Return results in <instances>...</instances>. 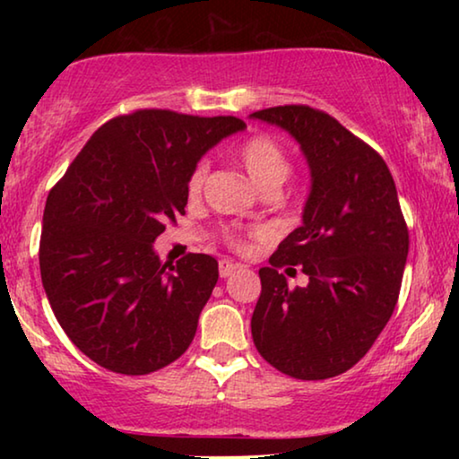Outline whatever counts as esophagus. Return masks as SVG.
Wrapping results in <instances>:
<instances>
[{"mask_svg":"<svg viewBox=\"0 0 459 459\" xmlns=\"http://www.w3.org/2000/svg\"><path fill=\"white\" fill-rule=\"evenodd\" d=\"M236 269H238L236 263H231V261H228V259L219 261V275H221V278H230V275L234 273Z\"/></svg>","mask_w":459,"mask_h":459,"instance_id":"obj_1","label":"esophagus"}]
</instances>
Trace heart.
<instances>
[{
  "label": "heart",
  "instance_id": "heart-1",
  "mask_svg": "<svg viewBox=\"0 0 459 459\" xmlns=\"http://www.w3.org/2000/svg\"><path fill=\"white\" fill-rule=\"evenodd\" d=\"M238 159H240L242 167L247 169L248 178L263 192H275L292 173V159L288 154V150L275 137L267 134H256L250 135L248 140H244L240 148H238ZM206 175H209V162L198 160L192 169L190 178H187V194L192 198L203 192ZM250 236L259 234L255 231ZM230 244L238 250L247 248V242L238 236H230Z\"/></svg>",
  "mask_w": 459,
  "mask_h": 459
}]
</instances>
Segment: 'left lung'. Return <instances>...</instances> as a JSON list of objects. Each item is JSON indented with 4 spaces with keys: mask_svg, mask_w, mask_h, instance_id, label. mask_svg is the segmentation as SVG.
<instances>
[{
    "mask_svg": "<svg viewBox=\"0 0 459 459\" xmlns=\"http://www.w3.org/2000/svg\"><path fill=\"white\" fill-rule=\"evenodd\" d=\"M250 118L288 131L311 171L303 225L259 269L255 347L292 378H332L368 353L397 305L410 250L397 187L382 156L322 110L273 106ZM284 264L310 284L290 291Z\"/></svg>",
    "mask_w": 459,
    "mask_h": 459,
    "instance_id": "1",
    "label": "left lung"
}]
</instances>
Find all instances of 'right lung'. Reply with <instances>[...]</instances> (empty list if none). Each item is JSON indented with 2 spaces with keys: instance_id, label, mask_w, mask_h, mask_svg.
<instances>
[{
  "instance_id": "obj_1",
  "label": "right lung",
  "mask_w": 459,
  "mask_h": 459,
  "mask_svg": "<svg viewBox=\"0 0 459 459\" xmlns=\"http://www.w3.org/2000/svg\"><path fill=\"white\" fill-rule=\"evenodd\" d=\"M247 123L135 110L104 123L49 192L41 281L74 347L110 372L143 376L186 353L217 284L211 255L162 265L154 240L184 215L206 150Z\"/></svg>"
}]
</instances>
